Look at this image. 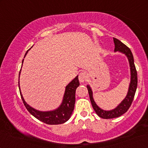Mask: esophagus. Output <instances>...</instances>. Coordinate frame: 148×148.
<instances>
[{
	"instance_id": "esophagus-1",
	"label": "esophagus",
	"mask_w": 148,
	"mask_h": 148,
	"mask_svg": "<svg viewBox=\"0 0 148 148\" xmlns=\"http://www.w3.org/2000/svg\"><path fill=\"white\" fill-rule=\"evenodd\" d=\"M88 79V74L86 73V72L83 71L81 72L79 74V80L81 83H84L86 82Z\"/></svg>"
}]
</instances>
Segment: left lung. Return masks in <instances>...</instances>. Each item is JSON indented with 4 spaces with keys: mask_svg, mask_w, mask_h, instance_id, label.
Here are the masks:
<instances>
[{
    "mask_svg": "<svg viewBox=\"0 0 148 148\" xmlns=\"http://www.w3.org/2000/svg\"><path fill=\"white\" fill-rule=\"evenodd\" d=\"M113 40H114V43L115 45L114 51H119L121 52H123L128 58L131 67V83L130 85H129V91L128 93H127L126 98L122 101V102L116 108L110 111L102 110V109L97 106L94 102V99H93L92 91L91 90L90 86H87V88L88 90L89 96H90V101L91 103H92L93 108H94L95 112H96V114L99 116L105 119L116 118V117L121 116V115L124 114V113L126 112L129 110L131 104H132L133 98H134L137 86V73L136 68H135L134 64V59H133L132 52H131V50L129 49V48L127 47L123 42H121L120 40H119L115 38H113Z\"/></svg>",
    "mask_w": 148,
    "mask_h": 148,
    "instance_id": "1",
    "label": "left lung"
}]
</instances>
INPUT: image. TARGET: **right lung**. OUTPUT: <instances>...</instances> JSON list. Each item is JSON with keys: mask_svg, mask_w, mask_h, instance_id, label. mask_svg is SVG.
Listing matches in <instances>:
<instances>
[{"mask_svg": "<svg viewBox=\"0 0 148 148\" xmlns=\"http://www.w3.org/2000/svg\"><path fill=\"white\" fill-rule=\"evenodd\" d=\"M27 51L26 52L25 56L27 53ZM23 60H22V63H23ZM79 86V82L78 76H77L71 82L66 86L63 101L59 108L55 110L48 111V112H41V111H38L32 108L25 102L20 90L19 92L23 104L30 114L33 115L38 120L48 125H59L65 123L71 117V115L74 110L75 102V91Z\"/></svg>", "mask_w": 148, "mask_h": 148, "instance_id": "obj_1", "label": "right lung"}]
</instances>
